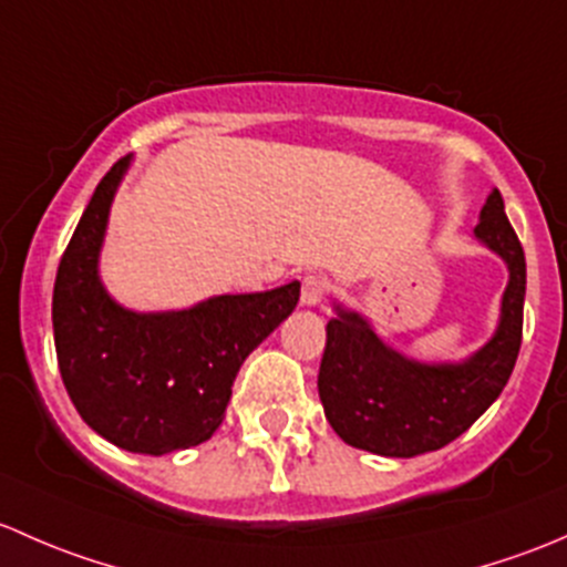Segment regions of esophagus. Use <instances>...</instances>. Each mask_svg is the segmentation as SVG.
I'll return each instance as SVG.
<instances>
[{
    "instance_id": "34e87169",
    "label": "esophagus",
    "mask_w": 567,
    "mask_h": 567,
    "mask_svg": "<svg viewBox=\"0 0 567 567\" xmlns=\"http://www.w3.org/2000/svg\"><path fill=\"white\" fill-rule=\"evenodd\" d=\"M327 291H330V284H327V278L322 276H306V281H302V306H319V302L324 300Z\"/></svg>"
}]
</instances>
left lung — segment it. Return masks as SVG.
Segmentation results:
<instances>
[{
  "label": "left lung",
  "instance_id": "1",
  "mask_svg": "<svg viewBox=\"0 0 567 567\" xmlns=\"http://www.w3.org/2000/svg\"><path fill=\"white\" fill-rule=\"evenodd\" d=\"M475 237L511 270L499 327L466 363L425 365L384 347L363 317L336 308L327 322L319 399L347 445L390 458L440 451L497 401L522 349L527 261L499 190L486 198Z\"/></svg>",
  "mask_w": 567,
  "mask_h": 567
}]
</instances>
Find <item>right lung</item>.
<instances>
[{"instance_id": "right-lung-1", "label": "right lung", "mask_w": 567, "mask_h": 567, "mask_svg": "<svg viewBox=\"0 0 567 567\" xmlns=\"http://www.w3.org/2000/svg\"><path fill=\"white\" fill-rule=\"evenodd\" d=\"M127 163L120 157L109 168L70 237L51 319L62 382L84 423L122 451L163 456L218 431L237 371L295 311L300 284L172 313L116 306L97 278V254Z\"/></svg>"}]
</instances>
